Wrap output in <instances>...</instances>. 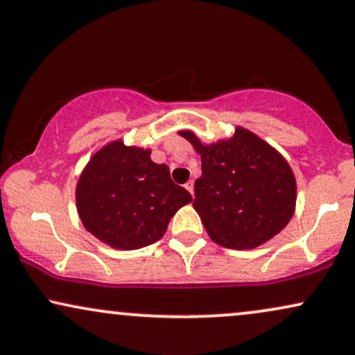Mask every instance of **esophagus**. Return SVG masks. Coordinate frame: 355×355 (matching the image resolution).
<instances>
[{
  "label": "esophagus",
  "mask_w": 355,
  "mask_h": 355,
  "mask_svg": "<svg viewBox=\"0 0 355 355\" xmlns=\"http://www.w3.org/2000/svg\"><path fill=\"white\" fill-rule=\"evenodd\" d=\"M184 187L191 192V196H194V181H187Z\"/></svg>",
  "instance_id": "esophagus-1"
}]
</instances>
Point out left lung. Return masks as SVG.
I'll return each mask as SVG.
<instances>
[{
  "instance_id": "1",
  "label": "left lung",
  "mask_w": 355,
  "mask_h": 355,
  "mask_svg": "<svg viewBox=\"0 0 355 355\" xmlns=\"http://www.w3.org/2000/svg\"><path fill=\"white\" fill-rule=\"evenodd\" d=\"M179 135L200 155L202 174L192 205L214 242L250 250L286 227L296 209V179L271 144L242 126L209 144L191 130Z\"/></svg>"
}]
</instances>
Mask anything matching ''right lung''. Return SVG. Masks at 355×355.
<instances>
[{
	"instance_id": "1",
	"label": "right lung",
	"mask_w": 355,
	"mask_h": 355,
	"mask_svg": "<svg viewBox=\"0 0 355 355\" xmlns=\"http://www.w3.org/2000/svg\"><path fill=\"white\" fill-rule=\"evenodd\" d=\"M192 200L171 181L169 168L151 161L150 148L113 139L95 153L76 187L87 230L118 250H137L163 239L171 217Z\"/></svg>"
}]
</instances>
